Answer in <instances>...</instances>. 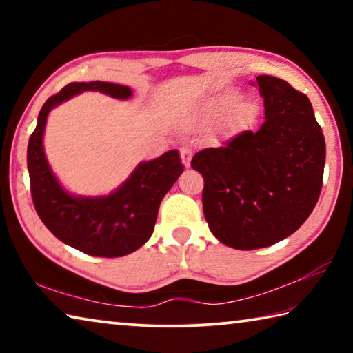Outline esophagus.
I'll use <instances>...</instances> for the list:
<instances>
[{
  "instance_id": "1",
  "label": "esophagus",
  "mask_w": 353,
  "mask_h": 353,
  "mask_svg": "<svg viewBox=\"0 0 353 353\" xmlns=\"http://www.w3.org/2000/svg\"><path fill=\"white\" fill-rule=\"evenodd\" d=\"M191 157H193V151H191L190 148H187V146L181 148V159H182V163L185 165V168H190Z\"/></svg>"
}]
</instances>
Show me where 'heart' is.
<instances>
[{"label":"heart","mask_w":353,"mask_h":353,"mask_svg":"<svg viewBox=\"0 0 353 353\" xmlns=\"http://www.w3.org/2000/svg\"><path fill=\"white\" fill-rule=\"evenodd\" d=\"M238 103H240V94L235 92L225 93L218 99H214L213 103L208 105V115L216 117V115H221V113L229 112L234 109ZM252 117H254V112H252V107L249 104H240L234 112L235 123H248Z\"/></svg>","instance_id":"b5f03b06"}]
</instances>
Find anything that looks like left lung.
Wrapping results in <instances>:
<instances>
[{"label": "left lung", "instance_id": "obj_1", "mask_svg": "<svg viewBox=\"0 0 353 353\" xmlns=\"http://www.w3.org/2000/svg\"><path fill=\"white\" fill-rule=\"evenodd\" d=\"M255 83L265 101L261 128L191 160L204 177L202 207L212 234L240 250L294 234L319 199L325 165L324 134L307 94L274 76H256Z\"/></svg>", "mask_w": 353, "mask_h": 353}]
</instances>
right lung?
I'll use <instances>...</instances> for the list:
<instances>
[{
  "mask_svg": "<svg viewBox=\"0 0 353 353\" xmlns=\"http://www.w3.org/2000/svg\"><path fill=\"white\" fill-rule=\"evenodd\" d=\"M82 92L129 99L132 90L112 82H71L41 107L28 143L34 207L48 230L68 246L93 256H123L141 248L154 232L160 202L183 172L177 149L141 162L105 196H76L62 187L43 149L46 118L54 107Z\"/></svg>",
  "mask_w": 353,
  "mask_h": 353,
  "instance_id": "add662e5",
  "label": "right lung"
}]
</instances>
